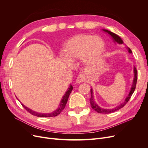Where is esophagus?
I'll list each match as a JSON object with an SVG mask.
<instances>
[{"mask_svg": "<svg viewBox=\"0 0 148 148\" xmlns=\"http://www.w3.org/2000/svg\"><path fill=\"white\" fill-rule=\"evenodd\" d=\"M84 79H85V76H84V75L83 74H80L79 75H78V77H77L76 82L78 84L84 81Z\"/></svg>", "mask_w": 148, "mask_h": 148, "instance_id": "1", "label": "esophagus"}]
</instances>
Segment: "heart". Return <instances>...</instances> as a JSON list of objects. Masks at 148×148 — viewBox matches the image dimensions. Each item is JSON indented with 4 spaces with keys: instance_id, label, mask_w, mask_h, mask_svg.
I'll list each match as a JSON object with an SVG mask.
<instances>
[{
    "instance_id": "heart-1",
    "label": "heart",
    "mask_w": 148,
    "mask_h": 148,
    "mask_svg": "<svg viewBox=\"0 0 148 148\" xmlns=\"http://www.w3.org/2000/svg\"><path fill=\"white\" fill-rule=\"evenodd\" d=\"M103 40L98 36L80 34L69 38L63 45V54L70 62L82 59L87 65L99 60L105 49Z\"/></svg>"
}]
</instances>
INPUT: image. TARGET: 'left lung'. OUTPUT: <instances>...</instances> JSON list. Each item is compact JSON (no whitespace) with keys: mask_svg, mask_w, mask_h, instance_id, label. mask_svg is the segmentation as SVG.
Wrapping results in <instances>:
<instances>
[{"mask_svg":"<svg viewBox=\"0 0 148 148\" xmlns=\"http://www.w3.org/2000/svg\"><path fill=\"white\" fill-rule=\"evenodd\" d=\"M103 32L107 33L108 35L111 36V38L113 40V41L116 43H117L119 45H122L123 44V41L122 40V38L119 37V36H117V34L112 32L108 30L107 29H102ZM126 49L128 51V52L130 53H132V51L130 49V47H126ZM137 69L135 67H134V79H133V81H132V84L131 86V88L130 90V93L128 94V95L127 96V97H126V99L125 100V101L123 102H122V103H121L120 105H117V106L115 107L114 108H103L101 107L100 106L98 105L96 102L95 101V98H94V96H93V89L91 88L90 92H91V98L90 99V102L91 104V108H92L94 110H95L96 111H97V112H99V113H102V114H108V113H111V112H114L119 109L122 108V107H123L125 105H126V103L128 102V101L130 100V99L131 98L132 95L133 94L134 91L135 89H136V84H137Z\"/></svg>","mask_w":148,"mask_h":148,"instance_id":"left-lung-1","label":"left lung"}]
</instances>
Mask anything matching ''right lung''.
Listing matches in <instances>:
<instances>
[{"label":"right lung","instance_id":"1","mask_svg":"<svg viewBox=\"0 0 148 148\" xmlns=\"http://www.w3.org/2000/svg\"><path fill=\"white\" fill-rule=\"evenodd\" d=\"M73 90V87L70 84V87L68 88L67 90L66 91V92L65 93L64 95L62 96V99L59 104V106L57 108V110H55V111H53V112H50V113H41V112H36V111H33L32 110L27 108V107L25 106V105L23 104L22 103V106L23 107V108L29 112H30V113L34 116H37V117H55V116H57V115L60 114V112L64 110V108H65L66 107V105L67 102V101H68V98H69V96L70 94V93L72 92V91Z\"/></svg>","mask_w":148,"mask_h":148}]
</instances>
